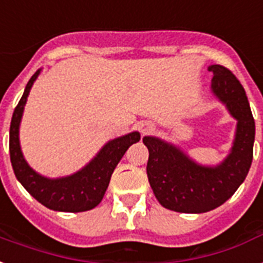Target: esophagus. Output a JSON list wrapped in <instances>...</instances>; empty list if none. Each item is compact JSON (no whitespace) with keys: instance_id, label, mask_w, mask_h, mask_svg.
I'll return each instance as SVG.
<instances>
[{"instance_id":"obj_1","label":"esophagus","mask_w":263,"mask_h":263,"mask_svg":"<svg viewBox=\"0 0 263 263\" xmlns=\"http://www.w3.org/2000/svg\"><path fill=\"white\" fill-rule=\"evenodd\" d=\"M140 130H141L142 134L151 133V132L154 130V125H152V123H148V122H145V123H141V125H140Z\"/></svg>"}]
</instances>
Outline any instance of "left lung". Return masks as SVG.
I'll return each instance as SVG.
<instances>
[{
	"label": "left lung",
	"instance_id": "left-lung-1",
	"mask_svg": "<svg viewBox=\"0 0 263 263\" xmlns=\"http://www.w3.org/2000/svg\"><path fill=\"white\" fill-rule=\"evenodd\" d=\"M209 70L214 74L213 93L237 119L235 142L227 159L217 167H204L159 138H142L149 151L146 174L155 197L177 213L199 214L219 207L237 191L251 167L255 122L244 87L227 67L214 64Z\"/></svg>",
	"mask_w": 263,
	"mask_h": 263
}]
</instances>
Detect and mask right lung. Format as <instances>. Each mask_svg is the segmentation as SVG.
<instances>
[{"label": "right lung", "instance_id": "add662e5", "mask_svg": "<svg viewBox=\"0 0 263 263\" xmlns=\"http://www.w3.org/2000/svg\"><path fill=\"white\" fill-rule=\"evenodd\" d=\"M38 74L40 70L28 81L23 96L12 115L9 130V154L16 178L34 199L50 210L64 213H81L95 209L103 200L111 176L122 156L132 144L140 141V133L133 132L109 141L103 146V149L100 151L99 155L86 167L70 177L49 180L36 174L24 160L23 154L20 151L19 125L23 115L24 104L27 101L30 89Z\"/></svg>", "mask_w": 263, "mask_h": 263}]
</instances>
